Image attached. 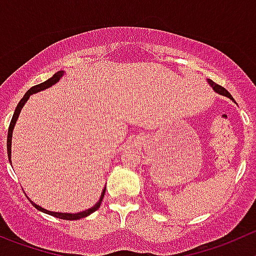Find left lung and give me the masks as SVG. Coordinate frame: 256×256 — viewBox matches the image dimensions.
Segmentation results:
<instances>
[{
    "label": "left lung",
    "mask_w": 256,
    "mask_h": 256,
    "mask_svg": "<svg viewBox=\"0 0 256 256\" xmlns=\"http://www.w3.org/2000/svg\"><path fill=\"white\" fill-rule=\"evenodd\" d=\"M208 84H210V86L214 90H215L216 93H218V94H220V96H228V99H231V100H232V102H235V100H234V98H232V96H231V94L228 93V90L225 89V88L220 86V85H218V84H215V82H214L212 80H211V79H208ZM235 103H236V102H235Z\"/></svg>",
    "instance_id": "1"
}]
</instances>
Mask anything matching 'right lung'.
<instances>
[{"mask_svg":"<svg viewBox=\"0 0 256 256\" xmlns=\"http://www.w3.org/2000/svg\"><path fill=\"white\" fill-rule=\"evenodd\" d=\"M65 75V72L64 70H60V72H55V74L52 75V76L50 78V79H48L46 82H41V84L38 85H35V86H32L31 89H28V92H26V94L24 96V98L21 99L20 103L17 104L16 109H14V116H12L11 119V123H10V126H8V133H7V154H8V160L10 162H11V143H12V132H14V124H16L17 119H18V116H20L21 113V109H22V106H25L26 102L30 99V96H32V94L35 93H38V92H41V90H45L48 89V88L52 86L54 84H56L58 82H59L60 79H62V76ZM104 194H106V188L103 190V194H102L100 196V200H99L98 202H96V206H93L92 208H88V210L82 211V212H78V214H65V212H54V211H48L46 210V208H41V206L36 205L35 202H32L31 201V204H32L34 206H35L36 208H38V211H41V212H45V214H48V215L54 216V218H62V220H79V218H86V216H89L90 214H93L94 211L98 210L99 208H100V204L102 201H103V197H104Z\"/></svg>","mask_w":256,"mask_h":256,"instance_id":"right-lung-1","label":"right lung"}]
</instances>
